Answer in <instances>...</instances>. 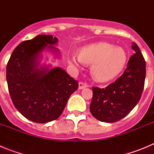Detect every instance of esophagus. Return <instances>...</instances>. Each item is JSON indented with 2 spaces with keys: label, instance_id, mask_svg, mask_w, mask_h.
Wrapping results in <instances>:
<instances>
[{
  "label": "esophagus",
  "instance_id": "esophagus-1",
  "mask_svg": "<svg viewBox=\"0 0 154 154\" xmlns=\"http://www.w3.org/2000/svg\"><path fill=\"white\" fill-rule=\"evenodd\" d=\"M87 86H88V85L85 82H80L79 83V89H83L86 88Z\"/></svg>",
  "mask_w": 154,
  "mask_h": 154
}]
</instances>
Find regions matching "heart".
Listing matches in <instances>:
<instances>
[{
	"instance_id": "heart-1",
	"label": "heart",
	"mask_w": 154,
	"mask_h": 154,
	"mask_svg": "<svg viewBox=\"0 0 154 154\" xmlns=\"http://www.w3.org/2000/svg\"><path fill=\"white\" fill-rule=\"evenodd\" d=\"M127 60L123 48L107 42H98L82 48L79 56L71 55L69 63L79 69L82 63L91 65V75L98 82L112 79L122 72Z\"/></svg>"
}]
</instances>
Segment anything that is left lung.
Instances as JSON below:
<instances>
[{
  "label": "left lung",
  "instance_id": "1",
  "mask_svg": "<svg viewBox=\"0 0 154 154\" xmlns=\"http://www.w3.org/2000/svg\"><path fill=\"white\" fill-rule=\"evenodd\" d=\"M126 70L119 79L106 88L92 87L90 112L96 119L106 123L120 120L140 99L146 77V62L135 42Z\"/></svg>",
  "mask_w": 154,
  "mask_h": 154
}]
</instances>
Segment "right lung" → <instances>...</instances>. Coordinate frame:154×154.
I'll use <instances>...</instances> for the list:
<instances>
[{
    "instance_id": "add662e5",
    "label": "right lung",
    "mask_w": 154,
    "mask_h": 154,
    "mask_svg": "<svg viewBox=\"0 0 154 154\" xmlns=\"http://www.w3.org/2000/svg\"><path fill=\"white\" fill-rule=\"evenodd\" d=\"M57 42L56 37L46 35L24 41L14 50L7 65L8 91L14 106L35 123L58 119L79 88L78 82L61 68H38L41 52L45 48L58 51L53 46Z\"/></svg>"
}]
</instances>
